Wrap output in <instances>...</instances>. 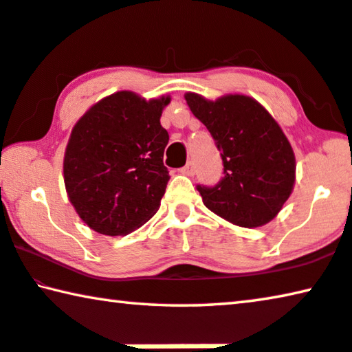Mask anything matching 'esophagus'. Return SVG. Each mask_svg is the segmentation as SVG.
<instances>
[{"instance_id": "1", "label": "esophagus", "mask_w": 352, "mask_h": 352, "mask_svg": "<svg viewBox=\"0 0 352 352\" xmlns=\"http://www.w3.org/2000/svg\"><path fill=\"white\" fill-rule=\"evenodd\" d=\"M181 173H182V175H186V176H193L195 175V166H193L192 162L184 166V168H181Z\"/></svg>"}]
</instances>
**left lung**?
Masks as SVG:
<instances>
[{"label": "left lung", "mask_w": 352, "mask_h": 352, "mask_svg": "<svg viewBox=\"0 0 352 352\" xmlns=\"http://www.w3.org/2000/svg\"><path fill=\"white\" fill-rule=\"evenodd\" d=\"M187 105L221 151L223 177L197 186L204 206L244 228L269 223L283 208L296 181V157L282 129L259 102L228 94L217 100L187 93Z\"/></svg>", "instance_id": "obj_1"}]
</instances>
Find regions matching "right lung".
<instances>
[{
  "label": "right lung",
  "mask_w": 352,
  "mask_h": 352,
  "mask_svg": "<svg viewBox=\"0 0 352 352\" xmlns=\"http://www.w3.org/2000/svg\"><path fill=\"white\" fill-rule=\"evenodd\" d=\"M170 96L146 100L120 91L89 108L75 124L64 154L69 201L86 225L105 236H126L160 208L168 184L160 126Z\"/></svg>",
  "instance_id": "1"
}]
</instances>
